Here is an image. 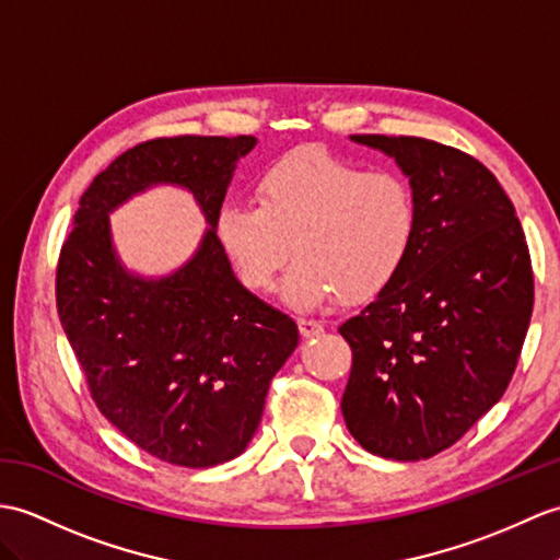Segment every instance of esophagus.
Masks as SVG:
<instances>
[{
  "label": "esophagus",
  "mask_w": 560,
  "mask_h": 560,
  "mask_svg": "<svg viewBox=\"0 0 560 560\" xmlns=\"http://www.w3.org/2000/svg\"><path fill=\"white\" fill-rule=\"evenodd\" d=\"M298 329H301L305 339H312V336H319L324 331V324L317 319H298Z\"/></svg>",
  "instance_id": "obj_1"
}]
</instances>
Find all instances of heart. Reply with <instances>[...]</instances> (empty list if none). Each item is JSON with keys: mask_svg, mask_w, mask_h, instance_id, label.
Returning a JSON list of instances; mask_svg holds the SVG:
<instances>
[{"mask_svg": "<svg viewBox=\"0 0 560 560\" xmlns=\"http://www.w3.org/2000/svg\"><path fill=\"white\" fill-rule=\"evenodd\" d=\"M217 229L248 289H275L295 257L283 283L291 305L312 310L334 298L365 303L408 265L420 202L398 172H370L324 150H301L259 176L257 205H226Z\"/></svg>", "mask_w": 560, "mask_h": 560, "instance_id": "obj_1", "label": "heart"}]
</instances>
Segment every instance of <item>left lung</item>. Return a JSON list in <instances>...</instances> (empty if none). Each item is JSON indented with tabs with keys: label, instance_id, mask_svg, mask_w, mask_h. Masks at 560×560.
<instances>
[{
	"label": "left lung",
	"instance_id": "8db88e82",
	"mask_svg": "<svg viewBox=\"0 0 560 560\" xmlns=\"http://www.w3.org/2000/svg\"><path fill=\"white\" fill-rule=\"evenodd\" d=\"M396 158L420 202L396 281L339 331L353 353L341 410L374 456L432 458L499 402L525 343L535 271L515 207L489 168L412 136H353Z\"/></svg>",
	"mask_w": 560,
	"mask_h": 560
}]
</instances>
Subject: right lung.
<instances>
[{
	"mask_svg": "<svg viewBox=\"0 0 560 560\" xmlns=\"http://www.w3.org/2000/svg\"><path fill=\"white\" fill-rule=\"evenodd\" d=\"M253 136L138 142L81 195L57 262V312L95 406L150 456L180 467L236 458L253 439L295 322L233 277L217 219ZM150 183H178L211 229L176 276L142 282L110 250L106 212Z\"/></svg>",
	"mask_w": 560,
	"mask_h": 560,
	"instance_id": "1",
	"label": "right lung"
}]
</instances>
